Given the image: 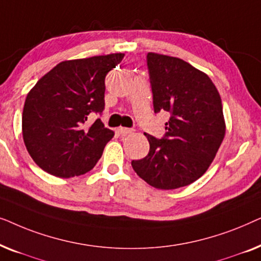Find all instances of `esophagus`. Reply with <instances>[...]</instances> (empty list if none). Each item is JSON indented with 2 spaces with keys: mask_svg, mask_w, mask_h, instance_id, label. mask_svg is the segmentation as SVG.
Returning a JSON list of instances; mask_svg holds the SVG:
<instances>
[{
  "mask_svg": "<svg viewBox=\"0 0 261 261\" xmlns=\"http://www.w3.org/2000/svg\"><path fill=\"white\" fill-rule=\"evenodd\" d=\"M117 132H119L120 135H122V137H124V135L130 134L132 132H133V129H130V128H126V127H120L119 129H117Z\"/></svg>",
  "mask_w": 261,
  "mask_h": 261,
  "instance_id": "obj_1",
  "label": "esophagus"
}]
</instances>
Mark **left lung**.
Instances as JSON below:
<instances>
[{
    "label": "left lung",
    "mask_w": 261,
    "mask_h": 261,
    "mask_svg": "<svg viewBox=\"0 0 261 261\" xmlns=\"http://www.w3.org/2000/svg\"><path fill=\"white\" fill-rule=\"evenodd\" d=\"M147 66L154 113L171 116L163 139L145 134L148 154L132 166L153 188L187 187L205 173L223 141L221 96L208 74L183 59L149 52Z\"/></svg>",
    "instance_id": "8db88e82"
}]
</instances>
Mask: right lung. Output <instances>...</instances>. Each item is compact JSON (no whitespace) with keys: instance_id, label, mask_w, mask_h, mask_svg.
<instances>
[{"instance_id":"add662e5","label":"right lung","mask_w":261,"mask_h":261,"mask_svg":"<svg viewBox=\"0 0 261 261\" xmlns=\"http://www.w3.org/2000/svg\"><path fill=\"white\" fill-rule=\"evenodd\" d=\"M123 53L95 56L59 63L28 92L22 113V137L32 159L60 178L90 171L101 158L114 132L91 113L105 109L107 73Z\"/></svg>"}]
</instances>
